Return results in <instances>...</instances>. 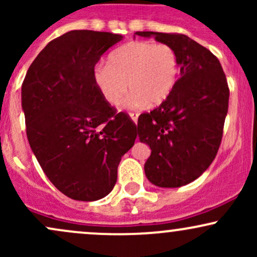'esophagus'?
Listing matches in <instances>:
<instances>
[{"label": "esophagus", "instance_id": "esophagus-1", "mask_svg": "<svg viewBox=\"0 0 257 257\" xmlns=\"http://www.w3.org/2000/svg\"><path fill=\"white\" fill-rule=\"evenodd\" d=\"M129 116L132 117V119L134 120L135 123H138V118H139V113H138V112H131V113H129Z\"/></svg>", "mask_w": 257, "mask_h": 257}]
</instances>
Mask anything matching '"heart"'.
<instances>
[{
  "label": "heart",
  "mask_w": 257,
  "mask_h": 257,
  "mask_svg": "<svg viewBox=\"0 0 257 257\" xmlns=\"http://www.w3.org/2000/svg\"><path fill=\"white\" fill-rule=\"evenodd\" d=\"M178 53L169 44L135 41L111 53L106 65L94 69L93 79L111 106L122 104L128 83L131 107H153L167 100L179 78Z\"/></svg>",
  "instance_id": "obj_1"
}]
</instances>
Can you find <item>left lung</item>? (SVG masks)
I'll list each match as a JSON object with an SVG mask.
<instances>
[{
    "mask_svg": "<svg viewBox=\"0 0 257 257\" xmlns=\"http://www.w3.org/2000/svg\"><path fill=\"white\" fill-rule=\"evenodd\" d=\"M178 53L180 78L167 100L141 113L138 134L151 147L145 174L159 187H180L213 163L222 140L229 88L219 59L182 34L143 31Z\"/></svg>",
    "mask_w": 257,
    "mask_h": 257,
    "instance_id": "8db88e82",
    "label": "left lung"
}]
</instances>
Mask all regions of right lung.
Listing matches in <instances>:
<instances>
[{
    "label": "right lung",
    "instance_id": "add662e5",
    "mask_svg": "<svg viewBox=\"0 0 257 257\" xmlns=\"http://www.w3.org/2000/svg\"><path fill=\"white\" fill-rule=\"evenodd\" d=\"M123 36L73 30L51 41L22 85L26 135L47 178L69 198L91 202L117 181V168L137 139V124L105 101L94 67Z\"/></svg>",
    "mask_w": 257,
    "mask_h": 257
}]
</instances>
